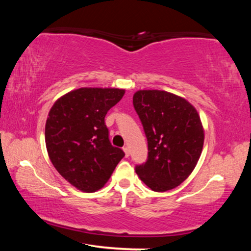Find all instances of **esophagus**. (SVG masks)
<instances>
[{
  "mask_svg": "<svg viewBox=\"0 0 251 251\" xmlns=\"http://www.w3.org/2000/svg\"><path fill=\"white\" fill-rule=\"evenodd\" d=\"M123 151H124V152H125V156H126V157H128V156H129V148H128V147H127V146L123 147Z\"/></svg>",
  "mask_w": 251,
  "mask_h": 251,
  "instance_id": "esophagus-1",
  "label": "esophagus"
}]
</instances>
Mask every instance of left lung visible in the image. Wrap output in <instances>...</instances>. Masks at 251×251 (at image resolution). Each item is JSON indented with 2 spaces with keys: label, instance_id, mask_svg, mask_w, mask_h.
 Masks as SVG:
<instances>
[{
  "label": "left lung",
  "instance_id": "obj_1",
  "mask_svg": "<svg viewBox=\"0 0 251 251\" xmlns=\"http://www.w3.org/2000/svg\"><path fill=\"white\" fill-rule=\"evenodd\" d=\"M134 108L148 144L147 160L136 174L154 192L179 186L194 171L203 146L197 110L185 99L165 91H138Z\"/></svg>",
  "mask_w": 251,
  "mask_h": 251
}]
</instances>
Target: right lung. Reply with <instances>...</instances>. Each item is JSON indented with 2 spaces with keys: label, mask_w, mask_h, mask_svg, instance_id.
<instances>
[{
  "label": "right lung",
  "mask_w": 251,
  "mask_h": 251,
  "mask_svg": "<svg viewBox=\"0 0 251 251\" xmlns=\"http://www.w3.org/2000/svg\"><path fill=\"white\" fill-rule=\"evenodd\" d=\"M120 88L83 87L58 99L49 113L45 144L56 171L85 193L100 189L125 156L109 142L105 116L124 96Z\"/></svg>",
  "instance_id": "right-lung-1"
}]
</instances>
